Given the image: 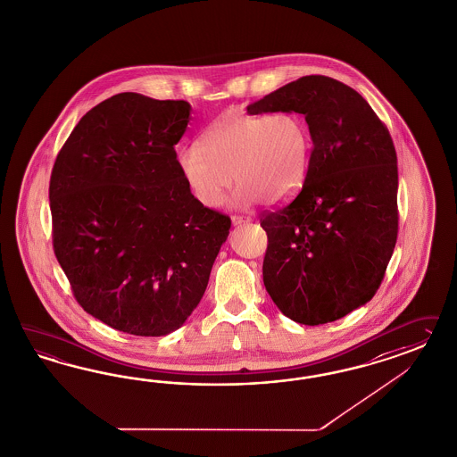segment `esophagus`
Returning a JSON list of instances; mask_svg holds the SVG:
<instances>
[{"mask_svg":"<svg viewBox=\"0 0 457 457\" xmlns=\"http://www.w3.org/2000/svg\"><path fill=\"white\" fill-rule=\"evenodd\" d=\"M231 221H233V224H235V226H239V224H245V222H249L251 221V220H249V218H246V216H233V218H231Z\"/></svg>","mask_w":457,"mask_h":457,"instance_id":"esophagus-1","label":"esophagus"}]
</instances>
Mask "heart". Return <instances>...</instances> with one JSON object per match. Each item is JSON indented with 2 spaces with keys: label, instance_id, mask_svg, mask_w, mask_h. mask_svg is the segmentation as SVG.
<instances>
[{
  "label": "heart",
  "instance_id": "b5f03b06",
  "mask_svg": "<svg viewBox=\"0 0 457 457\" xmlns=\"http://www.w3.org/2000/svg\"><path fill=\"white\" fill-rule=\"evenodd\" d=\"M312 153V134L298 112L251 115L221 113L199 138V145L182 147L176 162L180 178L206 208L220 206L233 184L237 206L264 197L281 203L303 186Z\"/></svg>",
  "mask_w": 457,
  "mask_h": 457
}]
</instances>
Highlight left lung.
Instances as JSON below:
<instances>
[{
    "label": "left lung",
    "instance_id": "1",
    "mask_svg": "<svg viewBox=\"0 0 457 457\" xmlns=\"http://www.w3.org/2000/svg\"><path fill=\"white\" fill-rule=\"evenodd\" d=\"M303 113L313 149L302 191L262 216L263 281L283 315L302 325L342 319L372 300L397 241V154L367 100L308 75L248 105V113Z\"/></svg>",
    "mask_w": 457,
    "mask_h": 457
}]
</instances>
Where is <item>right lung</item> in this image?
<instances>
[{"label": "right lung", "instance_id": "add662e5", "mask_svg": "<svg viewBox=\"0 0 457 457\" xmlns=\"http://www.w3.org/2000/svg\"><path fill=\"white\" fill-rule=\"evenodd\" d=\"M184 100L117 94L87 112L50 178L56 260L75 300L119 332L162 337L201 302L229 216L180 178Z\"/></svg>", "mask_w": 457, "mask_h": 457}]
</instances>
